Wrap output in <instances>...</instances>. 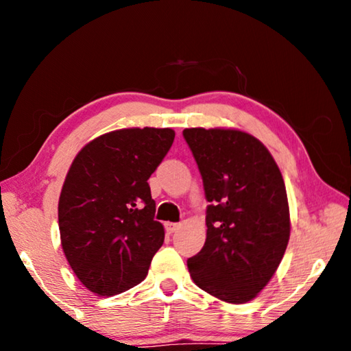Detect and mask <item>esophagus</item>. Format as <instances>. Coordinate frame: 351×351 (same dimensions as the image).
<instances>
[{
    "mask_svg": "<svg viewBox=\"0 0 351 351\" xmlns=\"http://www.w3.org/2000/svg\"><path fill=\"white\" fill-rule=\"evenodd\" d=\"M180 226L181 224H178V223H165V230H167V234H173L178 229H180Z\"/></svg>",
    "mask_w": 351,
    "mask_h": 351,
    "instance_id": "34e87169",
    "label": "esophagus"
}]
</instances>
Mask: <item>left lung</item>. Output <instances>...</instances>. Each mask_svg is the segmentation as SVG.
Returning <instances> with one entry per match:
<instances>
[{
    "mask_svg": "<svg viewBox=\"0 0 351 351\" xmlns=\"http://www.w3.org/2000/svg\"><path fill=\"white\" fill-rule=\"evenodd\" d=\"M210 206L206 243L187 260L197 287L228 304H246L276 274L291 219L285 181L268 148L237 128L182 132Z\"/></svg>",
    "mask_w": 351,
    "mask_h": 351,
    "instance_id": "left-lung-1",
    "label": "left lung"
}]
</instances>
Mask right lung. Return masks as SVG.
Here are the masks:
<instances>
[{"label": "right lung", "mask_w": 351, "mask_h": 351, "mask_svg": "<svg viewBox=\"0 0 351 351\" xmlns=\"http://www.w3.org/2000/svg\"><path fill=\"white\" fill-rule=\"evenodd\" d=\"M171 128H122L77 153L58 198L60 241L85 288L111 297L148 274L164 243L147 180L170 150Z\"/></svg>", "instance_id": "add662e5"}]
</instances>
